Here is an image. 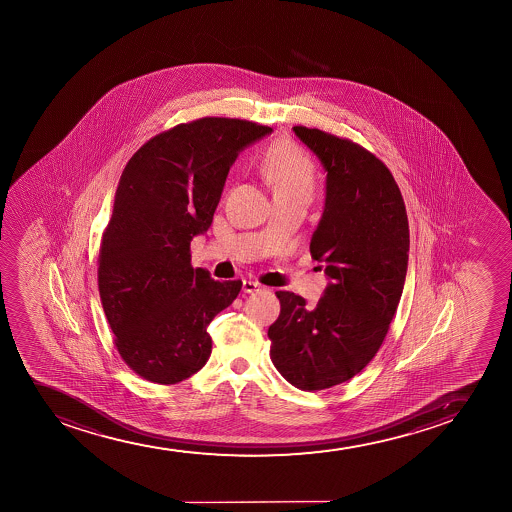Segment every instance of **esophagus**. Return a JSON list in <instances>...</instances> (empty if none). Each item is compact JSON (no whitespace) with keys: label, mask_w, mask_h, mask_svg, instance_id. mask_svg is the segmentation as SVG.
<instances>
[{"label":"esophagus","mask_w":512,"mask_h":512,"mask_svg":"<svg viewBox=\"0 0 512 512\" xmlns=\"http://www.w3.org/2000/svg\"><path fill=\"white\" fill-rule=\"evenodd\" d=\"M242 290L246 294H254V292L261 290V285L258 282H254V280H242Z\"/></svg>","instance_id":"34e87169"}]
</instances>
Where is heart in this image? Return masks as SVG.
Masks as SVG:
<instances>
[{
	"mask_svg": "<svg viewBox=\"0 0 512 512\" xmlns=\"http://www.w3.org/2000/svg\"><path fill=\"white\" fill-rule=\"evenodd\" d=\"M263 174L275 196H306L314 189V167L292 143H277L263 157Z\"/></svg>",
	"mask_w": 512,
	"mask_h": 512,
	"instance_id": "obj_1",
	"label": "heart"
}]
</instances>
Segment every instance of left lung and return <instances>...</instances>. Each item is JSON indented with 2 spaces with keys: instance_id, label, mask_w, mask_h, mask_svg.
<instances>
[{
  "instance_id": "1",
  "label": "left lung",
  "mask_w": 512,
  "mask_h": 512,
  "mask_svg": "<svg viewBox=\"0 0 512 512\" xmlns=\"http://www.w3.org/2000/svg\"><path fill=\"white\" fill-rule=\"evenodd\" d=\"M326 172V198L311 239L328 287L316 307L277 292L280 316L268 329L271 362L295 388L319 391L369 364L400 304L410 230L388 167L350 140L294 126Z\"/></svg>"
}]
</instances>
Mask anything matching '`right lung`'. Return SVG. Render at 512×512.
Returning a JSON list of instances; mask_svg holds the SVG:
<instances>
[{"label": "right lung", "instance_id": "right-lung-1", "mask_svg": "<svg viewBox=\"0 0 512 512\" xmlns=\"http://www.w3.org/2000/svg\"><path fill=\"white\" fill-rule=\"evenodd\" d=\"M271 128L203 118L153 136L119 179L102 234L99 294L116 348L138 376L176 384L210 359L206 326L241 292L191 266V241L206 234L237 155Z\"/></svg>", "mask_w": 512, "mask_h": 512}]
</instances>
